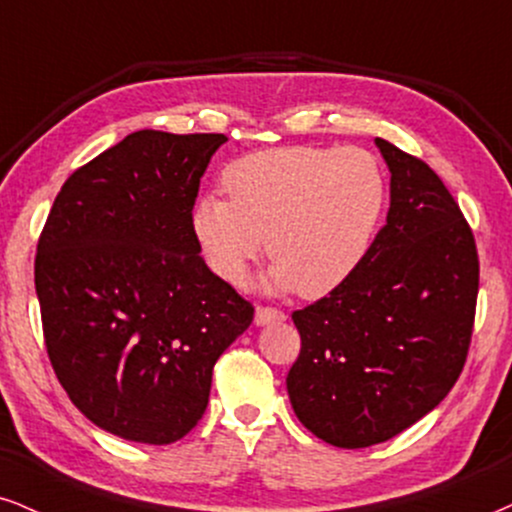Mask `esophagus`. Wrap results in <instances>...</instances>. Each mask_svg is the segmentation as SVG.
I'll return each instance as SVG.
<instances>
[{"label": "esophagus", "mask_w": 512, "mask_h": 512, "mask_svg": "<svg viewBox=\"0 0 512 512\" xmlns=\"http://www.w3.org/2000/svg\"><path fill=\"white\" fill-rule=\"evenodd\" d=\"M287 315L282 311H277V308H270V306H258L256 308V315H254V323L261 327V325H270V323H282Z\"/></svg>", "instance_id": "esophagus-1"}]
</instances>
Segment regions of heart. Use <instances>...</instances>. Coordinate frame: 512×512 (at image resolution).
<instances>
[{"label": "heart", "mask_w": 512, "mask_h": 512, "mask_svg": "<svg viewBox=\"0 0 512 512\" xmlns=\"http://www.w3.org/2000/svg\"><path fill=\"white\" fill-rule=\"evenodd\" d=\"M230 199L204 194L192 232L208 268L239 285L251 261L275 263L261 277L268 292L299 289L306 299L337 292L363 266L387 206V180L358 147L256 151L225 168Z\"/></svg>", "instance_id": "obj_1"}]
</instances>
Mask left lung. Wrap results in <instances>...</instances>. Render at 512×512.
I'll use <instances>...</instances> for the list:
<instances>
[{"instance_id": "left-lung-1", "label": "left lung", "mask_w": 512, "mask_h": 512, "mask_svg": "<svg viewBox=\"0 0 512 512\" xmlns=\"http://www.w3.org/2000/svg\"><path fill=\"white\" fill-rule=\"evenodd\" d=\"M375 144L391 173L387 225L344 287L292 313L289 401L339 449L382 444L437 408L475 323L477 246L456 199L425 161Z\"/></svg>"}]
</instances>
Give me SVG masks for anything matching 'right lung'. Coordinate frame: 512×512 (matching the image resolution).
<instances>
[{"instance_id": "obj_1", "label": "right lung", "mask_w": 512, "mask_h": 512, "mask_svg": "<svg viewBox=\"0 0 512 512\" xmlns=\"http://www.w3.org/2000/svg\"><path fill=\"white\" fill-rule=\"evenodd\" d=\"M225 142L132 132L63 182L37 242L49 361L75 408L121 439L185 437L213 365L254 320L192 232L201 175Z\"/></svg>"}]
</instances>
